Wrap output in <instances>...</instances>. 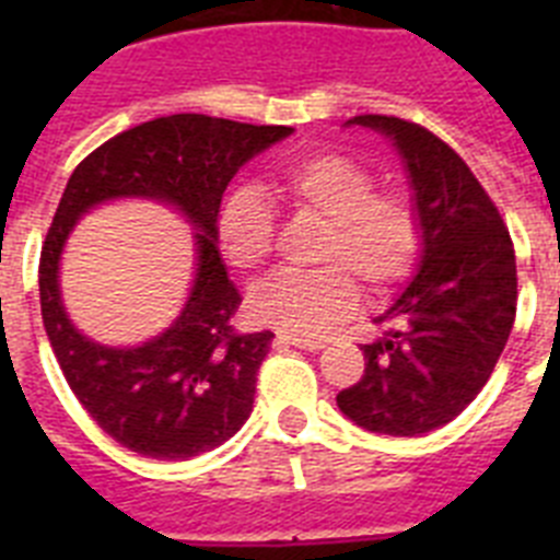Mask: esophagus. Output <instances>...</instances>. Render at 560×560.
Segmentation results:
<instances>
[{"label": "esophagus", "instance_id": "obj_1", "mask_svg": "<svg viewBox=\"0 0 560 560\" xmlns=\"http://www.w3.org/2000/svg\"><path fill=\"white\" fill-rule=\"evenodd\" d=\"M277 348H300V350H323L325 341L323 339H296V336H277L275 341Z\"/></svg>", "mask_w": 560, "mask_h": 560}]
</instances>
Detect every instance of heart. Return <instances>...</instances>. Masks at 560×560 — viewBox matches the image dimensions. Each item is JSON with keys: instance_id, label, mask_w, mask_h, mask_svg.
Returning a JSON list of instances; mask_svg holds the SVG:
<instances>
[{"instance_id": "obj_1", "label": "heart", "mask_w": 560, "mask_h": 560, "mask_svg": "<svg viewBox=\"0 0 560 560\" xmlns=\"http://www.w3.org/2000/svg\"><path fill=\"white\" fill-rule=\"evenodd\" d=\"M271 192L291 210L328 221L316 275H275L255 285L249 314L266 328L311 339L348 319L359 285L384 296L407 280L420 255V221L400 192H381L364 165L319 151L289 162L271 176ZM221 255L241 271L266 264L275 244V212L257 187L230 192L215 221Z\"/></svg>"}]
</instances>
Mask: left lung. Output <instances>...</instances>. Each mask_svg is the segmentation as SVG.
Wrapping results in <instances>:
<instances>
[{"label":"left lung","instance_id":"8db88e82","mask_svg":"<svg viewBox=\"0 0 560 560\" xmlns=\"http://www.w3.org/2000/svg\"><path fill=\"white\" fill-rule=\"evenodd\" d=\"M345 126L384 133L407 173L420 255L407 289L373 323L364 375L336 395L355 427L415 438L446 427L491 378L516 319V255L502 215L468 165L415 122L361 114Z\"/></svg>","mask_w":560,"mask_h":560}]
</instances>
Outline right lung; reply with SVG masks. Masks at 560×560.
Listing matches in <instances>:
<instances>
[{
    "mask_svg": "<svg viewBox=\"0 0 560 560\" xmlns=\"http://www.w3.org/2000/svg\"><path fill=\"white\" fill-rule=\"evenodd\" d=\"M291 133V126L171 114L117 133L69 176L38 266L42 319L67 384L120 446L153 459H190L249 420L257 370L275 334L232 330L241 294L221 260L215 221L232 176ZM126 198L165 203L191 224L194 283L162 335L140 346H103L68 319L60 257L86 211Z\"/></svg>",
    "mask_w": 560,
    "mask_h": 560,
    "instance_id": "add662e5",
    "label": "right lung"
}]
</instances>
